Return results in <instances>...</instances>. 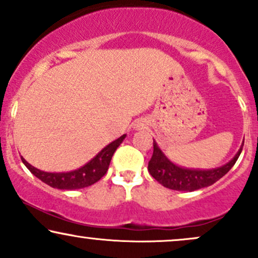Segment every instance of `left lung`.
I'll use <instances>...</instances> for the list:
<instances>
[{
	"label": "left lung",
	"mask_w": 258,
	"mask_h": 258,
	"mask_svg": "<svg viewBox=\"0 0 258 258\" xmlns=\"http://www.w3.org/2000/svg\"><path fill=\"white\" fill-rule=\"evenodd\" d=\"M153 147L152 159L148 164L149 173L160 184L166 188L183 191L198 190V189L214 184L234 166L242 150L241 147L233 160H230L222 167L215 168V170H188V168H182L172 164L159 149L155 141L153 142Z\"/></svg>",
	"instance_id": "left-lung-1"
}]
</instances>
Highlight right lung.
Returning a JSON list of instances; mask_svg holds the SVG:
<instances>
[{"instance_id": "right-lung-1", "label": "right lung", "mask_w": 258, "mask_h": 258, "mask_svg": "<svg viewBox=\"0 0 258 258\" xmlns=\"http://www.w3.org/2000/svg\"><path fill=\"white\" fill-rule=\"evenodd\" d=\"M126 135L121 136V137L117 138L116 141H114L112 143L109 144V146H106L104 149H103L98 155L94 156L88 164H86L85 166L79 168V170L72 171V172H44V171H41L36 167L31 166V165L23 158L22 161L24 162L25 166L29 168V171H30L34 176H36L38 179H41L43 183L52 186V188L68 189V190L86 188V186H90L92 184H94L96 182H98V180L106 173L115 150L117 149V147L120 146L121 142L123 141Z\"/></svg>"}]
</instances>
